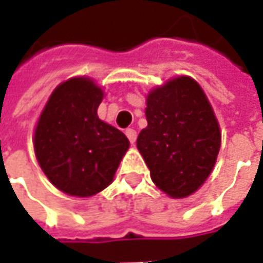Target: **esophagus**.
<instances>
[{"mask_svg": "<svg viewBox=\"0 0 263 263\" xmlns=\"http://www.w3.org/2000/svg\"><path fill=\"white\" fill-rule=\"evenodd\" d=\"M125 135L128 137V139H129V142L135 143V141H137V131H135V129L128 128V129L125 131Z\"/></svg>", "mask_w": 263, "mask_h": 263, "instance_id": "obj_1", "label": "esophagus"}]
</instances>
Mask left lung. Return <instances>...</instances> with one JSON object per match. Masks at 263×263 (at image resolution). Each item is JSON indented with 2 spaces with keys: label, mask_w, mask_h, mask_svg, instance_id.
Instances as JSON below:
<instances>
[{
  "label": "left lung",
  "mask_w": 263,
  "mask_h": 263,
  "mask_svg": "<svg viewBox=\"0 0 263 263\" xmlns=\"http://www.w3.org/2000/svg\"><path fill=\"white\" fill-rule=\"evenodd\" d=\"M148 126L137 146L152 182L173 198L193 194L210 176L221 145V132L205 94L182 76L154 88L146 98Z\"/></svg>",
  "instance_id": "left-lung-1"
}]
</instances>
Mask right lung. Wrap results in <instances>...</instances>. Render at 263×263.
Returning <instances> with one entry per match:
<instances>
[{
	"mask_svg": "<svg viewBox=\"0 0 263 263\" xmlns=\"http://www.w3.org/2000/svg\"><path fill=\"white\" fill-rule=\"evenodd\" d=\"M104 91L88 77L54 88L37 121L33 148L43 173L70 196L90 197L112 182L128 138L98 118Z\"/></svg>",
	"mask_w": 263,
	"mask_h": 263,
	"instance_id": "add662e5",
	"label": "right lung"
}]
</instances>
